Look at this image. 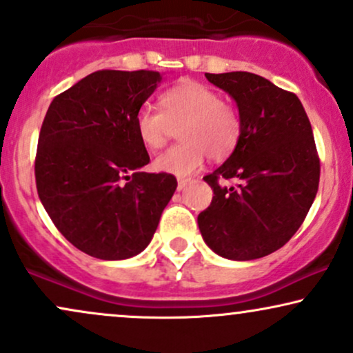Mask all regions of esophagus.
<instances>
[{
  "mask_svg": "<svg viewBox=\"0 0 353 353\" xmlns=\"http://www.w3.org/2000/svg\"><path fill=\"white\" fill-rule=\"evenodd\" d=\"M190 182V179H177V190H182Z\"/></svg>",
  "mask_w": 353,
  "mask_h": 353,
  "instance_id": "34e87169",
  "label": "esophagus"
}]
</instances>
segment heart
<instances>
[{
	"mask_svg": "<svg viewBox=\"0 0 353 353\" xmlns=\"http://www.w3.org/2000/svg\"><path fill=\"white\" fill-rule=\"evenodd\" d=\"M161 110L141 107L134 114V130L148 150H159L165 143L169 123L179 126L182 143L161 152L154 168L174 176H189L203 159L219 161L232 154L239 144L241 121L236 110L222 101L214 88L185 80L159 97Z\"/></svg>",
	"mask_w": 353,
	"mask_h": 353,
	"instance_id": "b5f03b06",
	"label": "heart"
}]
</instances>
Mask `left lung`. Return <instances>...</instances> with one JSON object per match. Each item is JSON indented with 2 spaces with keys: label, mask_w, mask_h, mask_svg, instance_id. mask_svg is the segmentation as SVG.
Returning <instances> with one entry per match:
<instances>
[{
  "label": "left lung",
  "mask_w": 353,
  "mask_h": 353,
  "mask_svg": "<svg viewBox=\"0 0 353 353\" xmlns=\"http://www.w3.org/2000/svg\"><path fill=\"white\" fill-rule=\"evenodd\" d=\"M235 100L239 144L203 181L214 190L197 217L207 246L227 260L248 261L291 240L311 209L321 164L311 123L294 93L250 72L205 74ZM235 179V188L218 181Z\"/></svg>",
  "instance_id": "left-lung-1"
}]
</instances>
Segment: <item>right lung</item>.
Segmentation results:
<instances>
[{
    "label": "right lung",
    "instance_id": "obj_1",
    "mask_svg": "<svg viewBox=\"0 0 353 353\" xmlns=\"http://www.w3.org/2000/svg\"><path fill=\"white\" fill-rule=\"evenodd\" d=\"M163 80L152 70H99L50 103L36 154L37 194L57 230L100 260L141 253L177 181L150 163L134 114Z\"/></svg>",
    "mask_w": 353,
    "mask_h": 353
}]
</instances>
